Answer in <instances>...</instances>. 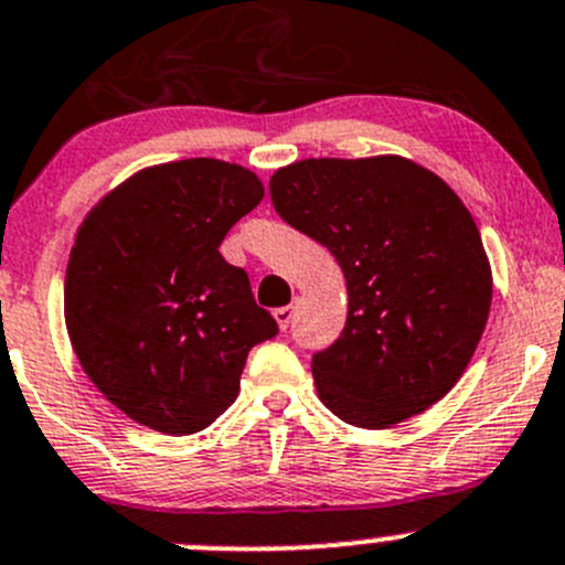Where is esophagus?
<instances>
[{
  "label": "esophagus",
  "instance_id": "esophagus-1",
  "mask_svg": "<svg viewBox=\"0 0 565 565\" xmlns=\"http://www.w3.org/2000/svg\"><path fill=\"white\" fill-rule=\"evenodd\" d=\"M273 317H276L278 328H281V330H287L289 324H292V319H295V309H292V306H281V309H276V311H273Z\"/></svg>",
  "mask_w": 565,
  "mask_h": 565
}]
</instances>
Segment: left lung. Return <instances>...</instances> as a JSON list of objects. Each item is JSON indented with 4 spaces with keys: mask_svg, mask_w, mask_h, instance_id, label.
<instances>
[{
    "mask_svg": "<svg viewBox=\"0 0 565 565\" xmlns=\"http://www.w3.org/2000/svg\"><path fill=\"white\" fill-rule=\"evenodd\" d=\"M270 199L347 278L344 330L311 358L324 407L361 429H385L440 402L492 306L481 235L457 193L407 158L377 156L278 169Z\"/></svg>",
    "mask_w": 565,
    "mask_h": 565,
    "instance_id": "1",
    "label": "left lung"
}]
</instances>
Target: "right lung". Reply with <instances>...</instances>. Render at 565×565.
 <instances>
[{"mask_svg": "<svg viewBox=\"0 0 565 565\" xmlns=\"http://www.w3.org/2000/svg\"><path fill=\"white\" fill-rule=\"evenodd\" d=\"M265 188L248 169L188 158L130 177L76 235L65 278L73 350L128 418L202 431L241 391L250 347L278 333L248 273L218 246Z\"/></svg>", "mask_w": 565, "mask_h": 565, "instance_id": "right-lung-1", "label": "right lung"}]
</instances>
